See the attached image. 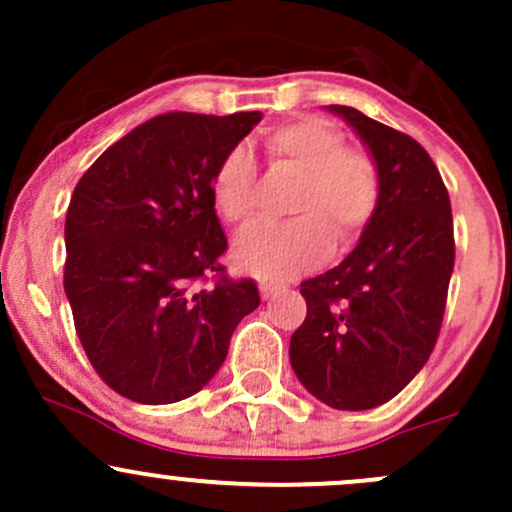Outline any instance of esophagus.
<instances>
[{
    "label": "esophagus",
    "instance_id": "obj_1",
    "mask_svg": "<svg viewBox=\"0 0 512 512\" xmlns=\"http://www.w3.org/2000/svg\"><path fill=\"white\" fill-rule=\"evenodd\" d=\"M280 292H285V289L277 285L275 280H260V294H262V299H275Z\"/></svg>",
    "mask_w": 512,
    "mask_h": 512
}]
</instances>
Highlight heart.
Here are the masks:
<instances>
[{"mask_svg":"<svg viewBox=\"0 0 512 512\" xmlns=\"http://www.w3.org/2000/svg\"><path fill=\"white\" fill-rule=\"evenodd\" d=\"M270 165L299 173L289 200V223H260L245 232L235 257L245 270L285 280L317 265L337 242H352L379 203V168L366 153L347 148L342 133L322 118H302L265 136ZM213 200L227 223L247 225L257 210V163L245 146L220 158Z\"/></svg>","mask_w":512,"mask_h":512,"instance_id":"b5f03b06","label":"heart"}]
</instances>
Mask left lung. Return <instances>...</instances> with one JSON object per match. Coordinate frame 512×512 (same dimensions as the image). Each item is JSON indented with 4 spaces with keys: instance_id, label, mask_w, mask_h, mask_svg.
Returning <instances> with one entry per match:
<instances>
[{
    "instance_id": "obj_1",
    "label": "left lung",
    "mask_w": 512,
    "mask_h": 512,
    "mask_svg": "<svg viewBox=\"0 0 512 512\" xmlns=\"http://www.w3.org/2000/svg\"><path fill=\"white\" fill-rule=\"evenodd\" d=\"M329 111L374 156L379 203L347 260L299 285L307 317L289 361L319 401L364 411L394 399L436 347L456 240L448 190L421 143L352 106Z\"/></svg>"
}]
</instances>
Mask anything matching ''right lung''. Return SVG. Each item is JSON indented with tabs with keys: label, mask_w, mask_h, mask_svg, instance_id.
<instances>
[{
	"label": "right lung",
	"mask_w": 512,
	"mask_h": 512,
	"mask_svg": "<svg viewBox=\"0 0 512 512\" xmlns=\"http://www.w3.org/2000/svg\"><path fill=\"white\" fill-rule=\"evenodd\" d=\"M262 118L170 111L113 143L66 210L64 289L96 374L138 404H175L225 361L252 280L223 267L213 173Z\"/></svg>",
	"instance_id": "add662e5"
}]
</instances>
